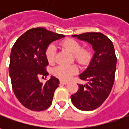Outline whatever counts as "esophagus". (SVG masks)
I'll use <instances>...</instances> for the list:
<instances>
[{"label": "esophagus", "mask_w": 129, "mask_h": 129, "mask_svg": "<svg viewBox=\"0 0 129 129\" xmlns=\"http://www.w3.org/2000/svg\"><path fill=\"white\" fill-rule=\"evenodd\" d=\"M68 82L67 81H64V80H60V84H62V85H67Z\"/></svg>", "instance_id": "34e87169"}]
</instances>
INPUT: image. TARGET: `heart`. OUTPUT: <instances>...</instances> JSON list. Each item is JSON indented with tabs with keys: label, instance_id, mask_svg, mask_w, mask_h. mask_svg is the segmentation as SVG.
Returning a JSON list of instances; mask_svg holds the SVG:
<instances>
[{
	"label": "heart",
	"instance_id": "1",
	"mask_svg": "<svg viewBox=\"0 0 129 129\" xmlns=\"http://www.w3.org/2000/svg\"><path fill=\"white\" fill-rule=\"evenodd\" d=\"M60 45L65 48L72 54L75 60L81 64H85L91 57V53L87 49H83L80 43L72 39H67L63 40L60 42ZM46 57L47 61L49 63H53L55 60L56 49L54 45H49L47 47L46 52ZM77 72V67L75 66H67V65H59L54 70V75L59 79L62 80H69L72 75L76 74Z\"/></svg>",
	"mask_w": 129,
	"mask_h": 129
}]
</instances>
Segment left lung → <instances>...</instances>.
<instances>
[{
  "mask_svg": "<svg viewBox=\"0 0 129 129\" xmlns=\"http://www.w3.org/2000/svg\"><path fill=\"white\" fill-rule=\"evenodd\" d=\"M73 37L90 43L95 54L85 71L79 75L85 85L71 95L72 103L81 111H93L101 106L111 91L115 80L117 58L112 42L100 32H87Z\"/></svg>",
  "mask_w": 129,
  "mask_h": 129,
  "instance_id": "8db88e82",
  "label": "left lung"
}]
</instances>
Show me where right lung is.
Returning <instances> with one entry per match:
<instances>
[{
  "label": "right lung",
  "mask_w": 129,
  "mask_h": 129,
  "mask_svg": "<svg viewBox=\"0 0 129 129\" xmlns=\"http://www.w3.org/2000/svg\"><path fill=\"white\" fill-rule=\"evenodd\" d=\"M63 37L44 28H34L22 34L13 46L9 64L13 90L19 102L29 110L42 111L52 104L59 81L52 76L43 85L39 77L49 75L46 69L49 64L45 54L47 47Z\"/></svg>",
  "instance_id": "1"
}]
</instances>
